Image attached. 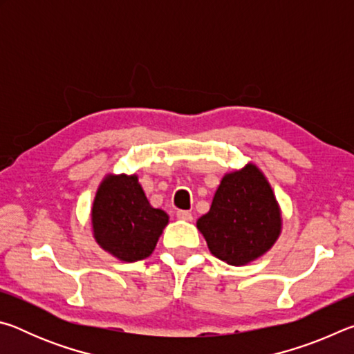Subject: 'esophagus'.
Listing matches in <instances>:
<instances>
[{"label":"esophagus","instance_id":"obj_1","mask_svg":"<svg viewBox=\"0 0 354 354\" xmlns=\"http://www.w3.org/2000/svg\"><path fill=\"white\" fill-rule=\"evenodd\" d=\"M176 217L179 220H185V221H190L192 220V214L189 211H178L176 212Z\"/></svg>","mask_w":354,"mask_h":354}]
</instances>
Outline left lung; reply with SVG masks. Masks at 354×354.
Instances as JSON below:
<instances>
[{
	"instance_id": "8db88e82",
	"label": "left lung",
	"mask_w": 354,
	"mask_h": 354,
	"mask_svg": "<svg viewBox=\"0 0 354 354\" xmlns=\"http://www.w3.org/2000/svg\"><path fill=\"white\" fill-rule=\"evenodd\" d=\"M281 211L263 173L253 164L226 173L209 212L196 221L209 251L230 266L266 254L281 234Z\"/></svg>"
}]
</instances>
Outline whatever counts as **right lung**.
Instances as JSON below:
<instances>
[{
    "label": "right lung",
    "mask_w": 354,
    "mask_h": 354,
    "mask_svg": "<svg viewBox=\"0 0 354 354\" xmlns=\"http://www.w3.org/2000/svg\"><path fill=\"white\" fill-rule=\"evenodd\" d=\"M169 215L149 205L136 175H107L92 206L95 241L123 262H136L154 251Z\"/></svg>",
    "instance_id": "1"
}]
</instances>
